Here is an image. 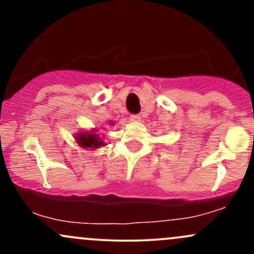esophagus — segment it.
Here are the masks:
<instances>
[{
    "label": "esophagus",
    "mask_w": 254,
    "mask_h": 254,
    "mask_svg": "<svg viewBox=\"0 0 254 254\" xmlns=\"http://www.w3.org/2000/svg\"><path fill=\"white\" fill-rule=\"evenodd\" d=\"M130 121L131 122H139V121H141V116H139V115H131L130 116Z\"/></svg>",
    "instance_id": "esophagus-1"
}]
</instances>
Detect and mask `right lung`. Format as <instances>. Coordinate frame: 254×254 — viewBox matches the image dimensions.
Wrapping results in <instances>:
<instances>
[{
    "label": "right lung",
    "mask_w": 254,
    "mask_h": 254,
    "mask_svg": "<svg viewBox=\"0 0 254 254\" xmlns=\"http://www.w3.org/2000/svg\"><path fill=\"white\" fill-rule=\"evenodd\" d=\"M77 142L84 148H99L103 145V141L98 138V135L93 132H81L76 136Z\"/></svg>",
    "instance_id": "1"
}]
</instances>
